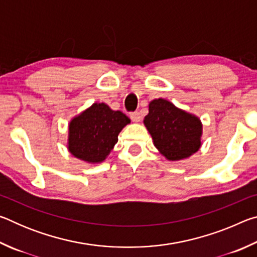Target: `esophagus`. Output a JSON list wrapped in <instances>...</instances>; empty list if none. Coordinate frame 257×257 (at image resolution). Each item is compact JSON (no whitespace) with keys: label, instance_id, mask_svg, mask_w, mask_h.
I'll use <instances>...</instances> for the list:
<instances>
[{"label":"esophagus","instance_id":"obj_1","mask_svg":"<svg viewBox=\"0 0 257 257\" xmlns=\"http://www.w3.org/2000/svg\"><path fill=\"white\" fill-rule=\"evenodd\" d=\"M130 119H132L134 122H139V121H141V119H142L141 113H139L138 111L132 112V113H130Z\"/></svg>","mask_w":257,"mask_h":257}]
</instances>
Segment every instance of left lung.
Returning <instances> with one entry per match:
<instances>
[{"mask_svg": "<svg viewBox=\"0 0 257 257\" xmlns=\"http://www.w3.org/2000/svg\"><path fill=\"white\" fill-rule=\"evenodd\" d=\"M144 123L156 149L171 161L188 158L201 146L202 123L199 119L165 99H154L150 103Z\"/></svg>", "mask_w": 257, "mask_h": 257, "instance_id": "1", "label": "left lung"}]
</instances>
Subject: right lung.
Returning <instances> with one entry per match:
<instances>
[{
	"instance_id": "right-lung-1",
	"label": "right lung",
	"mask_w": 257,
	"mask_h": 257,
	"mask_svg": "<svg viewBox=\"0 0 257 257\" xmlns=\"http://www.w3.org/2000/svg\"><path fill=\"white\" fill-rule=\"evenodd\" d=\"M129 122L122 112L113 111L104 103H95L69 124V151L86 162H102Z\"/></svg>"
}]
</instances>
